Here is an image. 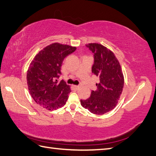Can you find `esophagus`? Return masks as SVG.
I'll use <instances>...</instances> for the list:
<instances>
[{"instance_id": "obj_1", "label": "esophagus", "mask_w": 156, "mask_h": 156, "mask_svg": "<svg viewBox=\"0 0 156 156\" xmlns=\"http://www.w3.org/2000/svg\"><path fill=\"white\" fill-rule=\"evenodd\" d=\"M74 88L76 90H79V89L80 88V86H74Z\"/></svg>"}]
</instances>
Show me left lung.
I'll list each match as a JSON object with an SVG mask.
<instances>
[{"label":"left lung","instance_id":"1","mask_svg":"<svg viewBox=\"0 0 156 156\" xmlns=\"http://www.w3.org/2000/svg\"><path fill=\"white\" fill-rule=\"evenodd\" d=\"M86 46L94 54L92 72L99 78L97 90H92L87 100H80L81 105L92 113L103 115L117 105L124 86L121 65L115 54L105 46L89 44Z\"/></svg>","mask_w":156,"mask_h":156}]
</instances>
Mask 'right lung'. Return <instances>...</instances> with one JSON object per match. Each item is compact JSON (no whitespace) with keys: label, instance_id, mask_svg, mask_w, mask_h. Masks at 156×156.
I'll return each mask as SVG.
<instances>
[{"label":"right lung","instance_id":"obj_1","mask_svg":"<svg viewBox=\"0 0 156 156\" xmlns=\"http://www.w3.org/2000/svg\"><path fill=\"white\" fill-rule=\"evenodd\" d=\"M76 49V47L54 43L44 48L35 55L29 66L27 80L31 97L48 110L63 107L71 92L64 80L58 79L64 58Z\"/></svg>","mask_w":156,"mask_h":156}]
</instances>
